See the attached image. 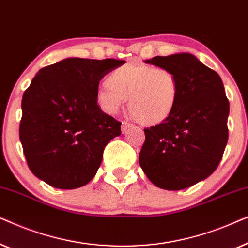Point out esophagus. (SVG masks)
I'll return each mask as SVG.
<instances>
[{"instance_id":"34e87169","label":"esophagus","mask_w":248,"mask_h":248,"mask_svg":"<svg viewBox=\"0 0 248 248\" xmlns=\"http://www.w3.org/2000/svg\"><path fill=\"white\" fill-rule=\"evenodd\" d=\"M133 126L131 123H127V122H123L122 123V133H126V132L130 130V128Z\"/></svg>"}]
</instances>
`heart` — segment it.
<instances>
[{"label":"heart","mask_w":248,"mask_h":248,"mask_svg":"<svg viewBox=\"0 0 248 248\" xmlns=\"http://www.w3.org/2000/svg\"><path fill=\"white\" fill-rule=\"evenodd\" d=\"M106 84L96 91L97 104L105 113L116 114L127 99L132 115L148 125L165 121L179 97L177 77L166 67L128 63L111 71Z\"/></svg>","instance_id":"obj_1"}]
</instances>
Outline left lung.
Instances as JSON below:
<instances>
[{
  "label": "left lung",
  "mask_w": 248,
  "mask_h": 248,
  "mask_svg": "<svg viewBox=\"0 0 248 248\" xmlns=\"http://www.w3.org/2000/svg\"><path fill=\"white\" fill-rule=\"evenodd\" d=\"M144 63L172 71L179 97L165 121L144 128L139 162L158 187H191L216 170L228 141L229 101L222 80L189 53L155 56Z\"/></svg>",
  "instance_id": "1"
}]
</instances>
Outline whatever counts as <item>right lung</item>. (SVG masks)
Instances as JSON below:
<instances>
[{
	"instance_id": "add662e5",
	"label": "right lung",
	"mask_w": 248,
	"mask_h": 248,
	"mask_svg": "<svg viewBox=\"0 0 248 248\" xmlns=\"http://www.w3.org/2000/svg\"><path fill=\"white\" fill-rule=\"evenodd\" d=\"M125 61L69 57L38 71L22 97L19 135L32 174L53 187L89 183L121 124L98 106L99 81Z\"/></svg>"
}]
</instances>
